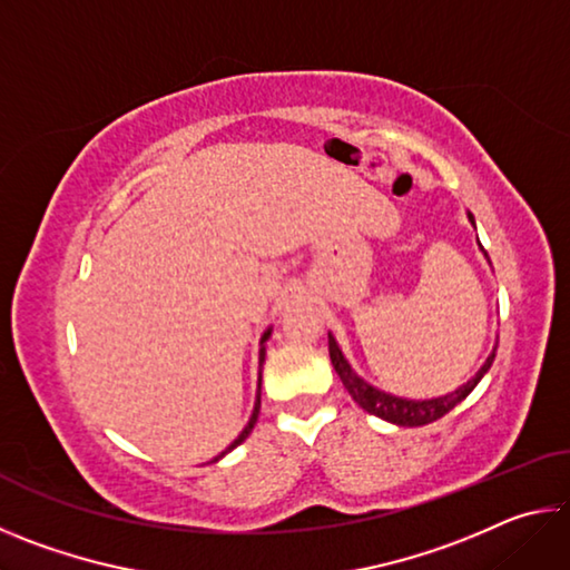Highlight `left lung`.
Segmentation results:
<instances>
[{
	"label": "left lung",
	"mask_w": 570,
	"mask_h": 570,
	"mask_svg": "<svg viewBox=\"0 0 570 570\" xmlns=\"http://www.w3.org/2000/svg\"><path fill=\"white\" fill-rule=\"evenodd\" d=\"M468 220L475 226V218H472V214H468ZM478 246H480V240H478ZM480 250L485 254V248L482 246H480ZM485 258H488V254H485ZM488 264H490V258H488ZM495 352H498V342L493 346V352L488 354V360L482 362V366L475 372V377H470L465 384H460L458 390L442 394V397L410 400V397H397V394H392V392H384L380 387H374L372 382L360 377V374L354 372V366L350 364V360L344 356L340 342H336L334 334L330 332V356H332L336 374H340V380L344 384V390L352 394V400L360 404L364 412H370L380 420H387L392 424H400V428H420V424L435 422L440 417H445L450 410H455L458 404L478 387V382L485 377L490 366H493Z\"/></svg>",
	"instance_id": "1"
}]
</instances>
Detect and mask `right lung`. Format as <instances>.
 I'll return each mask as SVG.
<instances>
[{"mask_svg": "<svg viewBox=\"0 0 570 570\" xmlns=\"http://www.w3.org/2000/svg\"><path fill=\"white\" fill-rule=\"evenodd\" d=\"M272 332H274V326H268V330L262 334V342H258V390H256V402H254V412H250V417H248V422H246V428L240 430V435L230 442V445L220 452L218 458H214V462H218L220 458L224 455H228L230 450L234 448H238L240 442H244L248 435H250V430H254V424H256V420H258V410H262V366H264V362H266V342H268V336H272Z\"/></svg>", "mask_w": 570, "mask_h": 570, "instance_id": "obj_1", "label": "right lung"}]
</instances>
